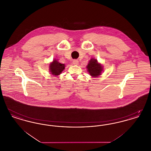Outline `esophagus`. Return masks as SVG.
Instances as JSON below:
<instances>
[{"label": "esophagus", "mask_w": 151, "mask_h": 151, "mask_svg": "<svg viewBox=\"0 0 151 151\" xmlns=\"http://www.w3.org/2000/svg\"><path fill=\"white\" fill-rule=\"evenodd\" d=\"M79 63V61L77 59H74L73 60V65H77Z\"/></svg>", "instance_id": "obj_1"}]
</instances>
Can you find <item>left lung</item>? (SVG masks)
<instances>
[{"instance_id":"obj_1","label":"left lung","mask_w":151,"mask_h":151,"mask_svg":"<svg viewBox=\"0 0 151 151\" xmlns=\"http://www.w3.org/2000/svg\"><path fill=\"white\" fill-rule=\"evenodd\" d=\"M86 67L88 68V71L92 77H97L99 76L102 70V67L101 65L98 63L96 59H93L90 60Z\"/></svg>"}]
</instances>
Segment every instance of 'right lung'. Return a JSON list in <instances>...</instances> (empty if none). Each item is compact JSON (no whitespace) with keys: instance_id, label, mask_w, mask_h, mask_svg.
Returning a JSON list of instances; mask_svg holds the SVG:
<instances>
[{"instance_id":"right-lung-1","label":"right lung","mask_w":151,"mask_h":151,"mask_svg":"<svg viewBox=\"0 0 151 151\" xmlns=\"http://www.w3.org/2000/svg\"><path fill=\"white\" fill-rule=\"evenodd\" d=\"M65 65L60 63L57 60H54L50 65V72L53 75H59L65 69Z\"/></svg>"}]
</instances>
